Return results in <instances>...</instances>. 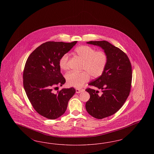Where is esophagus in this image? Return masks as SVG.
<instances>
[{"mask_svg": "<svg viewBox=\"0 0 154 154\" xmlns=\"http://www.w3.org/2000/svg\"><path fill=\"white\" fill-rule=\"evenodd\" d=\"M82 92V89H75V93L76 94H80V92Z\"/></svg>", "mask_w": 154, "mask_h": 154, "instance_id": "34e87169", "label": "esophagus"}]
</instances>
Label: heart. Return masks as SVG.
Wrapping results in <instances>:
<instances>
[{"mask_svg": "<svg viewBox=\"0 0 154 154\" xmlns=\"http://www.w3.org/2000/svg\"><path fill=\"white\" fill-rule=\"evenodd\" d=\"M75 54L83 60L82 72H71L66 74L67 84L75 88H82L90 80V75L94 78L99 77L104 73L108 63V57L104 51H96L88 45H81L74 50ZM69 56L62 55L59 60V66L62 70L69 68Z\"/></svg>", "mask_w": 154, "mask_h": 154, "instance_id": "heart-1", "label": "heart"}]
</instances>
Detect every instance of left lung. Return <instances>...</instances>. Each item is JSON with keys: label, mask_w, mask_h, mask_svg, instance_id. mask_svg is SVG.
<instances>
[{"label": "left lung", "mask_w": 154, "mask_h": 154, "mask_svg": "<svg viewBox=\"0 0 154 154\" xmlns=\"http://www.w3.org/2000/svg\"><path fill=\"white\" fill-rule=\"evenodd\" d=\"M87 44L100 47L108 57L106 68L101 76L89 83L101 90L85 89L90 95L85 108L93 117L102 119L117 112L129 95L132 83V66L124 52L107 41H91Z\"/></svg>", "instance_id": "left-lung-1"}]
</instances>
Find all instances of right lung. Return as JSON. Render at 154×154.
<instances>
[{"mask_svg":"<svg viewBox=\"0 0 154 154\" xmlns=\"http://www.w3.org/2000/svg\"><path fill=\"white\" fill-rule=\"evenodd\" d=\"M77 43L47 42L32 52L26 62L23 84L26 94L34 109L40 115L55 119L63 115L74 88H63L56 94L54 88L66 82L60 73L59 60Z\"/></svg>","mask_w":154,"mask_h":154,"instance_id":"right-lung-1","label":"right lung"}]
</instances>
